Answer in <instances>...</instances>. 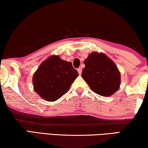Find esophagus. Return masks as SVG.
<instances>
[{
    "label": "esophagus",
    "instance_id": "esophagus-1",
    "mask_svg": "<svg viewBox=\"0 0 148 148\" xmlns=\"http://www.w3.org/2000/svg\"><path fill=\"white\" fill-rule=\"evenodd\" d=\"M77 72H78V74H79V75H81V74H82V69H81V68H79V69H77Z\"/></svg>",
    "mask_w": 148,
    "mask_h": 148
}]
</instances>
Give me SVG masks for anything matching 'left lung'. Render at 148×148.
Returning <instances> with one entry per match:
<instances>
[{
	"mask_svg": "<svg viewBox=\"0 0 148 148\" xmlns=\"http://www.w3.org/2000/svg\"><path fill=\"white\" fill-rule=\"evenodd\" d=\"M82 77L92 91L110 97L119 89L121 74L114 62L103 53L92 52L84 61Z\"/></svg>",
	"mask_w": 148,
	"mask_h": 148,
	"instance_id": "obj_1",
	"label": "left lung"
}]
</instances>
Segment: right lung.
I'll return each mask as SVG.
<instances>
[{
  "label": "right lung",
  "instance_id": "obj_1",
  "mask_svg": "<svg viewBox=\"0 0 148 148\" xmlns=\"http://www.w3.org/2000/svg\"><path fill=\"white\" fill-rule=\"evenodd\" d=\"M78 76L71 62L51 56L42 62L32 76L34 91L42 99L56 101L69 91Z\"/></svg>",
  "mask_w": 148,
  "mask_h": 148
}]
</instances>
